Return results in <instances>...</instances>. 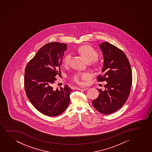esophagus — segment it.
<instances>
[{
    "label": "esophagus",
    "instance_id": "1",
    "mask_svg": "<svg viewBox=\"0 0 152 152\" xmlns=\"http://www.w3.org/2000/svg\"><path fill=\"white\" fill-rule=\"evenodd\" d=\"M88 88H86V87H79V88H77V90H80V91H83V90H88Z\"/></svg>",
    "mask_w": 152,
    "mask_h": 152
}]
</instances>
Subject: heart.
<instances>
[{"label":"heart","mask_w":152,"mask_h":152,"mask_svg":"<svg viewBox=\"0 0 152 152\" xmlns=\"http://www.w3.org/2000/svg\"><path fill=\"white\" fill-rule=\"evenodd\" d=\"M78 51L87 59L88 62H91L96 60L98 58V53L94 48L89 45L81 46L78 49ZM72 55L71 53H68L63 58V64L65 66L69 65L71 62ZM89 77L88 74L85 73H76L72 76L71 78L74 83H81V79H88Z\"/></svg>","instance_id":"obj_1"}]
</instances>
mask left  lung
<instances>
[{
    "mask_svg": "<svg viewBox=\"0 0 152 152\" xmlns=\"http://www.w3.org/2000/svg\"><path fill=\"white\" fill-rule=\"evenodd\" d=\"M104 57L102 75L99 81L107 82L105 90H99V96L92 101L96 110L104 114L114 113L124 105L130 92L132 73L130 63L123 51L107 42L99 45Z\"/></svg>",
    "mask_w": 152,
    "mask_h": 152,
    "instance_id": "obj_1",
    "label": "left lung"
}]
</instances>
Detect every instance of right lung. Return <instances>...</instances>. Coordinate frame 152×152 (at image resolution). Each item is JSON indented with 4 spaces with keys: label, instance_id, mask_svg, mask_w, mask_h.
Returning <instances> with one entry per match:
<instances>
[{
    "label": "right lung",
    "instance_id": "right-lung-1",
    "mask_svg": "<svg viewBox=\"0 0 152 152\" xmlns=\"http://www.w3.org/2000/svg\"><path fill=\"white\" fill-rule=\"evenodd\" d=\"M67 45L51 42L39 50L25 68L24 87L30 102L40 113L49 116L63 113L70 102L72 90L67 85L64 88H53L59 75L60 66Z\"/></svg>",
    "mask_w": 152,
    "mask_h": 152
}]
</instances>
